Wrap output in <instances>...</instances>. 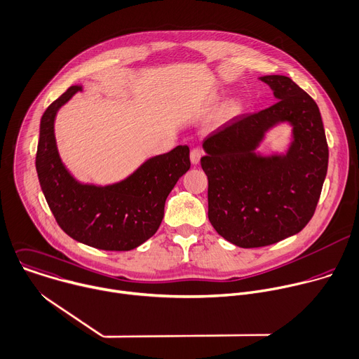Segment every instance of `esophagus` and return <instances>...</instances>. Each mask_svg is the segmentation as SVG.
I'll use <instances>...</instances> for the list:
<instances>
[{
	"label": "esophagus",
	"mask_w": 359,
	"mask_h": 359,
	"mask_svg": "<svg viewBox=\"0 0 359 359\" xmlns=\"http://www.w3.org/2000/svg\"><path fill=\"white\" fill-rule=\"evenodd\" d=\"M202 154H203V151H202L199 147H194V149L191 150V163H192V164H198L199 160H201V157H202Z\"/></svg>",
	"instance_id": "esophagus-1"
}]
</instances>
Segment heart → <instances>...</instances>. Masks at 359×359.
I'll list each match as a JSON object with an SVG mask.
<instances>
[{
    "mask_svg": "<svg viewBox=\"0 0 359 359\" xmlns=\"http://www.w3.org/2000/svg\"><path fill=\"white\" fill-rule=\"evenodd\" d=\"M236 111V103H229L226 107V114H233Z\"/></svg>",
    "mask_w": 359,
    "mask_h": 359,
    "instance_id": "1",
    "label": "heart"
}]
</instances>
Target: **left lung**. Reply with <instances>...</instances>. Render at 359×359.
I'll list each match as a JSON object with an SVG mask.
<instances>
[{
    "mask_svg": "<svg viewBox=\"0 0 359 359\" xmlns=\"http://www.w3.org/2000/svg\"><path fill=\"white\" fill-rule=\"evenodd\" d=\"M278 99L232 118L203 141L208 218L228 242L250 249L299 233L313 218L328 167V144L317 103L290 78H260ZM289 121L295 141L283 158L256 156L264 131Z\"/></svg>",
    "mask_w": 359,
    "mask_h": 359,
    "instance_id": "obj_1",
    "label": "left lung"
}]
</instances>
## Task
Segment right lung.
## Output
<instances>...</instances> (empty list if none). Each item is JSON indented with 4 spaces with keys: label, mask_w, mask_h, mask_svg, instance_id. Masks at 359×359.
<instances>
[{
    "label": "right lung",
    "mask_w": 359,
    "mask_h": 359,
    "mask_svg": "<svg viewBox=\"0 0 359 359\" xmlns=\"http://www.w3.org/2000/svg\"><path fill=\"white\" fill-rule=\"evenodd\" d=\"M81 86H70L41 118L36 172L45 199L60 229L88 246L102 250H131L150 239L164 218L165 199L189 170V149L150 158L127 180L109 185H83L63 167L55 142L56 111Z\"/></svg>",
    "instance_id": "right-lung-1"
}]
</instances>
